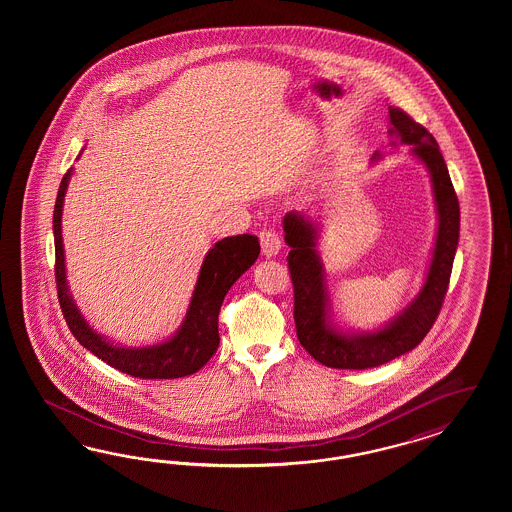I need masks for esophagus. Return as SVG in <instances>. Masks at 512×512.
I'll return each instance as SVG.
<instances>
[{
  "label": "esophagus",
  "mask_w": 512,
  "mask_h": 512,
  "mask_svg": "<svg viewBox=\"0 0 512 512\" xmlns=\"http://www.w3.org/2000/svg\"><path fill=\"white\" fill-rule=\"evenodd\" d=\"M259 240H261V248H263L264 257H276L281 249V238L276 231L268 229L259 233Z\"/></svg>",
  "instance_id": "1"
}]
</instances>
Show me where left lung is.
I'll list each match as a JSON object with an SVG mask.
<instances>
[{
    "mask_svg": "<svg viewBox=\"0 0 512 512\" xmlns=\"http://www.w3.org/2000/svg\"><path fill=\"white\" fill-rule=\"evenodd\" d=\"M388 133L426 165L434 187L437 233L428 274L417 298L390 323L373 332H343L330 323L325 268L317 253L319 225L296 212L283 217L287 263L295 289L296 336L311 357L338 370H366L387 364L415 349L434 326L449 289L450 272L460 236V204L449 169L432 133L402 109H388ZM396 140L392 142L396 146ZM381 154L375 152L373 159Z\"/></svg>",
    "mask_w": 512,
    "mask_h": 512,
    "instance_id": "8db88e82",
    "label": "left lung"
}]
</instances>
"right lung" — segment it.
I'll return each instance as SVG.
<instances>
[{"label": "right lung", "instance_id": "obj_1", "mask_svg": "<svg viewBox=\"0 0 512 512\" xmlns=\"http://www.w3.org/2000/svg\"><path fill=\"white\" fill-rule=\"evenodd\" d=\"M73 169L65 172L54 206V248H56V287L65 323L93 355L112 368L139 379H178L199 372L214 357L219 345L217 317L223 298L251 264L257 261L261 246L253 234H238L219 240L202 261L195 291L191 296L186 319L171 340L148 347H118L97 334L80 315L65 279L62 214L65 191Z\"/></svg>", "mask_w": 512, "mask_h": 512}]
</instances>
